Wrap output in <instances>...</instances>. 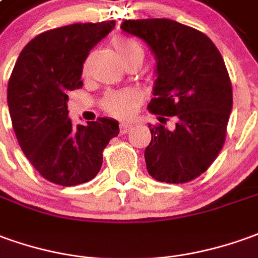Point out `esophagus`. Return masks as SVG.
<instances>
[{
    "label": "esophagus",
    "mask_w": 258,
    "mask_h": 258,
    "mask_svg": "<svg viewBox=\"0 0 258 258\" xmlns=\"http://www.w3.org/2000/svg\"><path fill=\"white\" fill-rule=\"evenodd\" d=\"M132 127V123H129V122H122V123L119 125V131H120V133H127Z\"/></svg>",
    "instance_id": "1"
}]
</instances>
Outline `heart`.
Listing matches in <instances>:
<instances>
[{"label":"heart","mask_w":258,"mask_h":258,"mask_svg":"<svg viewBox=\"0 0 258 258\" xmlns=\"http://www.w3.org/2000/svg\"><path fill=\"white\" fill-rule=\"evenodd\" d=\"M113 47L120 56V58L126 57L127 54H131L133 51H142V47L135 40L123 36H118L113 39ZM140 101H142L140 94L133 91V90L113 92V94H109L104 101V109L108 113H111L112 116L129 118L138 109V106L140 105Z\"/></svg>","instance_id":"heart-1"}]
</instances>
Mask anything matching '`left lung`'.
<instances>
[{"mask_svg":"<svg viewBox=\"0 0 258 258\" xmlns=\"http://www.w3.org/2000/svg\"><path fill=\"white\" fill-rule=\"evenodd\" d=\"M120 29L138 36L156 58V80L149 109L161 123L152 126L145 150L154 180L182 184L200 177L225 143L232 105V84L223 57L209 37L171 19H129Z\"/></svg>","mask_w":258,"mask_h":258,"instance_id":"obj_1","label":"left lung"}]
</instances>
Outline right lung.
<instances>
[{"instance_id":"add662e5","label":"right lung","mask_w":258,"mask_h":258,"mask_svg":"<svg viewBox=\"0 0 258 258\" xmlns=\"http://www.w3.org/2000/svg\"><path fill=\"white\" fill-rule=\"evenodd\" d=\"M115 28V21L73 24L33 37L18 57L8 83L12 127L25 156L47 181L73 186L92 180L102 150L119 135L118 120L99 118L74 125L69 92L83 87L88 53Z\"/></svg>"}]
</instances>
